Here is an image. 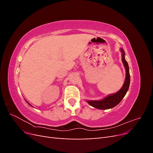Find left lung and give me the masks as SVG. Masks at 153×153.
<instances>
[{"instance_id":"1","label":"left lung","mask_w":153,"mask_h":153,"mask_svg":"<svg viewBox=\"0 0 153 153\" xmlns=\"http://www.w3.org/2000/svg\"><path fill=\"white\" fill-rule=\"evenodd\" d=\"M122 52V61L124 64V66L126 69V79L124 83L123 87L120 89L115 94L109 95L105 99L100 100V101H87L88 103L91 106H93L96 108L101 109V110H105L112 108L114 106L118 105L121 102L123 98L126 95V92L129 89V83H130V75L129 72V66L127 61L124 58L125 53L124 50L121 49Z\"/></svg>"}]
</instances>
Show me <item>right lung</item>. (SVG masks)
<instances>
[{
  "label": "right lung",
  "mask_w": 153,
  "mask_h": 153,
  "mask_svg": "<svg viewBox=\"0 0 153 153\" xmlns=\"http://www.w3.org/2000/svg\"><path fill=\"white\" fill-rule=\"evenodd\" d=\"M29 105H30V104H29Z\"/></svg>",
  "instance_id": "add662e5"
}]
</instances>
